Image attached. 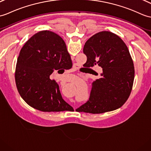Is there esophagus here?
Listing matches in <instances>:
<instances>
[{
	"instance_id": "1",
	"label": "esophagus",
	"mask_w": 151,
	"mask_h": 151,
	"mask_svg": "<svg viewBox=\"0 0 151 151\" xmlns=\"http://www.w3.org/2000/svg\"><path fill=\"white\" fill-rule=\"evenodd\" d=\"M73 69H75V66H74V68H73Z\"/></svg>"
}]
</instances>
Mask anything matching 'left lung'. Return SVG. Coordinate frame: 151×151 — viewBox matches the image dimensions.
Returning a JSON list of instances; mask_svg holds the SVG:
<instances>
[{"label":"left lung","instance_id":"8db88e82","mask_svg":"<svg viewBox=\"0 0 151 151\" xmlns=\"http://www.w3.org/2000/svg\"><path fill=\"white\" fill-rule=\"evenodd\" d=\"M87 68H102L101 78L92 83L89 100L78 112L100 114L120 108L130 95L134 68L128 47L116 35L101 31L87 40L83 47Z\"/></svg>","mask_w":151,"mask_h":151}]
</instances>
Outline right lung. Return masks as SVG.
Segmentation results:
<instances>
[{
	"instance_id": "add662e5",
	"label": "right lung",
	"mask_w": 151,
	"mask_h": 151,
	"mask_svg": "<svg viewBox=\"0 0 151 151\" xmlns=\"http://www.w3.org/2000/svg\"><path fill=\"white\" fill-rule=\"evenodd\" d=\"M71 67V57L60 37L50 31L34 35L21 49L17 59L15 82L21 97L40 111L71 109L62 99L58 83L50 78L55 70Z\"/></svg>"
}]
</instances>
